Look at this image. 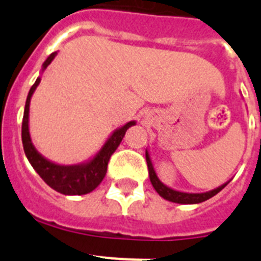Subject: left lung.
Returning a JSON list of instances; mask_svg holds the SVG:
<instances>
[{
    "instance_id": "left-lung-1",
    "label": "left lung",
    "mask_w": 261,
    "mask_h": 261,
    "mask_svg": "<svg viewBox=\"0 0 261 261\" xmlns=\"http://www.w3.org/2000/svg\"><path fill=\"white\" fill-rule=\"evenodd\" d=\"M146 162H147V168H149V177H150V181L153 184L154 190L156 191L161 197H163L167 201L171 202H176V204H200L202 201H206L211 197L216 196L217 193L222 191L227 184L230 183L229 181H226L223 183L222 186L217 187L214 190L208 191V192H202V193H190V192H181V191H176L171 187H167L166 184H163L162 181L159 180V177L156 176V172L154 170L153 162H151L150 154L149 151L146 150Z\"/></svg>"
}]
</instances>
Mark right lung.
<instances>
[{"label": "right lung", "instance_id": "1", "mask_svg": "<svg viewBox=\"0 0 261 261\" xmlns=\"http://www.w3.org/2000/svg\"><path fill=\"white\" fill-rule=\"evenodd\" d=\"M56 55L57 52L50 53L47 60L43 62L40 75L36 78L35 84L32 85L29 91V95H27L22 121L23 149H24V154H26L27 159L34 167V170L38 172L39 176L50 188L62 193V195H86V193H90L91 191L95 190L96 187L100 184V181L103 180V177L106 176V172H107L110 156L119 147L120 142L123 141L126 130L132 125H136V121L133 120V121L126 123L125 125L115 129L114 132L111 133L110 137L107 138L105 145L100 147V150L85 162L77 163V165H59V163H55L47 159L44 155H41L32 144L31 136H30V102H31V98L35 93L36 87L40 84L43 71L53 61Z\"/></svg>", "mask_w": 261, "mask_h": 261}]
</instances>
